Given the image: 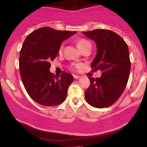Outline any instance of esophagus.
Listing matches in <instances>:
<instances>
[{"instance_id": "34e87169", "label": "esophagus", "mask_w": 147, "mask_h": 147, "mask_svg": "<svg viewBox=\"0 0 147 147\" xmlns=\"http://www.w3.org/2000/svg\"><path fill=\"white\" fill-rule=\"evenodd\" d=\"M73 77H74V78L76 79V80H78V79H79V78H80V77L78 76V75H73Z\"/></svg>"}]
</instances>
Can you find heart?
Segmentation results:
<instances>
[{
  "label": "heart",
  "mask_w": 147,
  "mask_h": 147,
  "mask_svg": "<svg viewBox=\"0 0 147 147\" xmlns=\"http://www.w3.org/2000/svg\"><path fill=\"white\" fill-rule=\"evenodd\" d=\"M77 46H78V49H80V51L83 50L84 49L87 47H92V44L89 42L88 40L84 39V38H81V39H79L78 41H77ZM63 50V44H61V46L59 48V53H61L62 51ZM80 65H75V67H79Z\"/></svg>",
  "instance_id": "b5f03b06"
}]
</instances>
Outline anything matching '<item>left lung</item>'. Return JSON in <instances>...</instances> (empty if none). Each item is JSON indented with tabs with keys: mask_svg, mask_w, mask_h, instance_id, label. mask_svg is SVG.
Masks as SVG:
<instances>
[{
	"mask_svg": "<svg viewBox=\"0 0 147 147\" xmlns=\"http://www.w3.org/2000/svg\"><path fill=\"white\" fill-rule=\"evenodd\" d=\"M82 33L96 44L97 53L91 67L102 71L101 78H89L91 84L84 92L85 98L94 107L107 108L120 98L126 87L131 65L128 46L111 30L94 29Z\"/></svg>",
	"mask_w": 147,
	"mask_h": 147,
	"instance_id": "obj_1",
	"label": "left lung"
}]
</instances>
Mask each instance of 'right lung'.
Instances as JSON below:
<instances>
[{"instance_id":"1","label":"right lung","mask_w":147,"mask_h":147,"mask_svg":"<svg viewBox=\"0 0 147 147\" xmlns=\"http://www.w3.org/2000/svg\"><path fill=\"white\" fill-rule=\"evenodd\" d=\"M76 33L45 27L24 40L20 53V73L26 91L36 103L53 106L65 100L73 76L65 72L53 76L50 62L56 58L63 41Z\"/></svg>"}]
</instances>
